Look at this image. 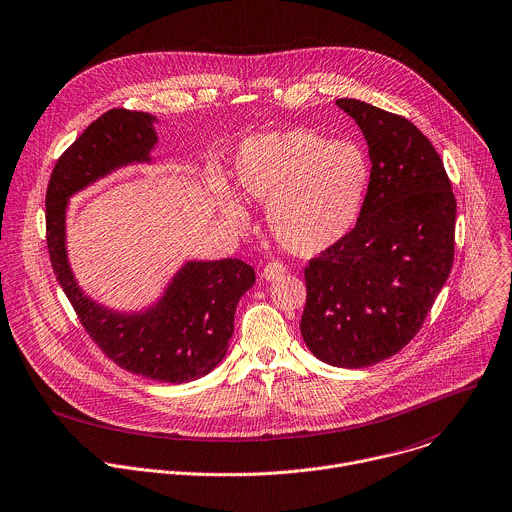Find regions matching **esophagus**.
<instances>
[{
  "label": "esophagus",
  "instance_id": "1",
  "mask_svg": "<svg viewBox=\"0 0 512 512\" xmlns=\"http://www.w3.org/2000/svg\"><path fill=\"white\" fill-rule=\"evenodd\" d=\"M285 271H287V267H285L283 263H279V261H273V263H267V265L263 267V271H261V277H263V279H267V281H271V279H277V277H281Z\"/></svg>",
  "mask_w": 512,
  "mask_h": 512
}]
</instances>
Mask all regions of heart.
Returning <instances> with one entry per match:
<instances>
[{"label": "heart", "mask_w": 512, "mask_h": 512, "mask_svg": "<svg viewBox=\"0 0 512 512\" xmlns=\"http://www.w3.org/2000/svg\"><path fill=\"white\" fill-rule=\"evenodd\" d=\"M370 183V162L350 140H327L309 128L261 132L237 150L229 187L215 183L225 217L245 221L239 199L265 205L271 237L289 253L311 257L356 225Z\"/></svg>", "instance_id": "b5f03b06"}]
</instances>
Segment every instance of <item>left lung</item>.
I'll use <instances>...</instances> for the list:
<instances>
[{
  "mask_svg": "<svg viewBox=\"0 0 512 512\" xmlns=\"http://www.w3.org/2000/svg\"><path fill=\"white\" fill-rule=\"evenodd\" d=\"M362 128L372 173L356 227L305 267L301 335L325 364L396 356L426 321L454 261L456 199L432 142L404 116L339 98Z\"/></svg>",
  "mask_w": 512,
  "mask_h": 512,
  "instance_id": "obj_1",
  "label": "left lung"
}]
</instances>
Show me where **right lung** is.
I'll use <instances>...</instances> for the list:
<instances>
[{
  "instance_id": "1",
  "label": "right lung",
  "mask_w": 512,
  "mask_h": 512,
  "mask_svg": "<svg viewBox=\"0 0 512 512\" xmlns=\"http://www.w3.org/2000/svg\"><path fill=\"white\" fill-rule=\"evenodd\" d=\"M152 120L146 112L112 108L62 152L46 191V243L54 275L100 352L132 374L183 384L209 374L225 358L237 303L255 283L253 267L241 259L191 261L158 305L120 315L82 295L64 247L66 197L120 164L148 160L156 142Z\"/></svg>"
}]
</instances>
